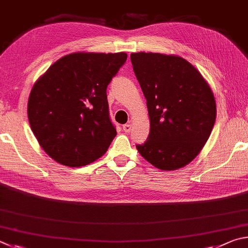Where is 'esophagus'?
<instances>
[{
  "instance_id": "esophagus-1",
  "label": "esophagus",
  "mask_w": 248,
  "mask_h": 248,
  "mask_svg": "<svg viewBox=\"0 0 248 248\" xmlns=\"http://www.w3.org/2000/svg\"><path fill=\"white\" fill-rule=\"evenodd\" d=\"M123 131L125 133H129L132 131V124H124L123 125Z\"/></svg>"
}]
</instances>
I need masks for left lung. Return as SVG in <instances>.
<instances>
[{"label": "left lung", "mask_w": 248, "mask_h": 248, "mask_svg": "<svg viewBox=\"0 0 248 248\" xmlns=\"http://www.w3.org/2000/svg\"><path fill=\"white\" fill-rule=\"evenodd\" d=\"M134 73L146 98L150 132L136 148L160 170L173 171L197 157L214 128L217 107L196 67L177 55L132 53Z\"/></svg>", "instance_id": "1"}]
</instances>
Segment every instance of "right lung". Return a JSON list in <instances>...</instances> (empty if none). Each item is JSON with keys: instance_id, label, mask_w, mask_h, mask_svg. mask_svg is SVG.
<instances>
[{"instance_id": "1", "label": "right lung", "mask_w": 248, "mask_h": 248, "mask_svg": "<svg viewBox=\"0 0 248 248\" xmlns=\"http://www.w3.org/2000/svg\"><path fill=\"white\" fill-rule=\"evenodd\" d=\"M126 59L124 52H76L56 61L34 82L27 106L29 124L56 162L84 167L107 153L116 136L107 87Z\"/></svg>"}]
</instances>
